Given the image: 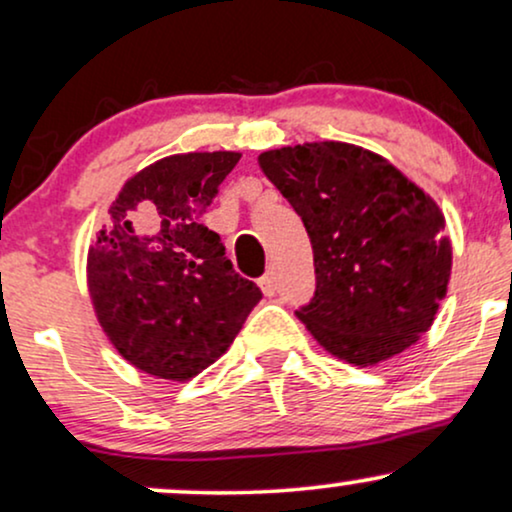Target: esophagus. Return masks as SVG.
Returning <instances> with one entry per match:
<instances>
[{"label": "esophagus", "instance_id": "34e87169", "mask_svg": "<svg viewBox=\"0 0 512 512\" xmlns=\"http://www.w3.org/2000/svg\"><path fill=\"white\" fill-rule=\"evenodd\" d=\"M258 285H261V289L263 292H266L268 296L270 294H275V289H277V282H275V275H273V270H270V273H266L261 277V282H258Z\"/></svg>", "mask_w": 512, "mask_h": 512}]
</instances>
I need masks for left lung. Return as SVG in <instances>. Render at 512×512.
<instances>
[{"label": "left lung", "mask_w": 512, "mask_h": 512, "mask_svg": "<svg viewBox=\"0 0 512 512\" xmlns=\"http://www.w3.org/2000/svg\"><path fill=\"white\" fill-rule=\"evenodd\" d=\"M258 163L311 237L315 294L296 315L320 346L375 365L418 342L451 275L439 206L356 144L282 147Z\"/></svg>", "instance_id": "left-lung-1"}]
</instances>
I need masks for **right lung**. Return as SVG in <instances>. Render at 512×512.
Returning a JSON list of instances; mask_svg holds the SVG:
<instances>
[{
    "instance_id": "right-lung-1",
    "label": "right lung",
    "mask_w": 512,
    "mask_h": 512,
    "mask_svg": "<svg viewBox=\"0 0 512 512\" xmlns=\"http://www.w3.org/2000/svg\"><path fill=\"white\" fill-rule=\"evenodd\" d=\"M235 151L178 154L144 168L113 201L87 258L99 323L149 375L185 382L220 356L263 292L232 268L201 213L237 166Z\"/></svg>"
}]
</instances>
